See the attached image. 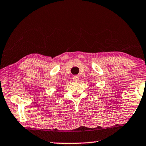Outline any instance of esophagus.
<instances>
[{"label": "esophagus", "mask_w": 146, "mask_h": 146, "mask_svg": "<svg viewBox=\"0 0 146 146\" xmlns=\"http://www.w3.org/2000/svg\"><path fill=\"white\" fill-rule=\"evenodd\" d=\"M79 76L75 75V76H73V80L75 82L78 81V80H79Z\"/></svg>", "instance_id": "obj_1"}]
</instances>
